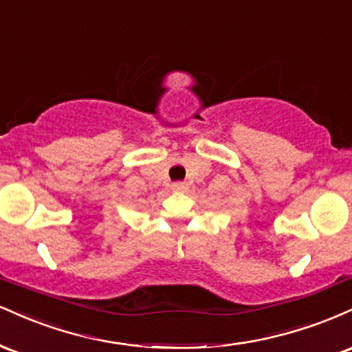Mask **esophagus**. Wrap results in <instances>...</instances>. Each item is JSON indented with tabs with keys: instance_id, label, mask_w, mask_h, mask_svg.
Returning a JSON list of instances; mask_svg holds the SVG:
<instances>
[{
	"instance_id": "esophagus-1",
	"label": "esophagus",
	"mask_w": 352,
	"mask_h": 352,
	"mask_svg": "<svg viewBox=\"0 0 352 352\" xmlns=\"http://www.w3.org/2000/svg\"><path fill=\"white\" fill-rule=\"evenodd\" d=\"M188 188V185L185 182H173L172 184V190L173 192H185Z\"/></svg>"
}]
</instances>
